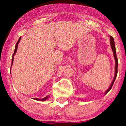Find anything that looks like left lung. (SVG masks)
I'll return each instance as SVG.
<instances>
[{
	"instance_id": "8db88e82",
	"label": "left lung",
	"mask_w": 126,
	"mask_h": 126,
	"mask_svg": "<svg viewBox=\"0 0 126 126\" xmlns=\"http://www.w3.org/2000/svg\"><path fill=\"white\" fill-rule=\"evenodd\" d=\"M110 44H111V46L112 48V52L113 53V57H114V59H115V75H114V77H113V79L112 80V81L111 82V84H110V87L108 88L107 89L106 92L104 93V94H107V93L109 92V91L111 89V88L112 87L113 83H114V81L115 80V79L116 78V76L117 74H118V58H117L116 57V49H115V42H114V39H113V37L110 36ZM81 100L82 99H80Z\"/></svg>"
}]
</instances>
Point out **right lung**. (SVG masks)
<instances>
[{"label":"right lung","instance_id":"obj_1","mask_svg":"<svg viewBox=\"0 0 126 126\" xmlns=\"http://www.w3.org/2000/svg\"><path fill=\"white\" fill-rule=\"evenodd\" d=\"M20 38H21V37H20L19 38L18 42L16 44V45H15V50H14V54L13 55V57H12V63H11V67H12V65H13V61H14V57L15 54H16V51H17V50H18V44L20 42ZM11 69H10V73H11ZM50 97V96L49 95H47L46 96V97H45L44 98H42V99H38V98H33V99L35 100H37V101H46L48 99H49V98Z\"/></svg>","mask_w":126,"mask_h":126}]
</instances>
